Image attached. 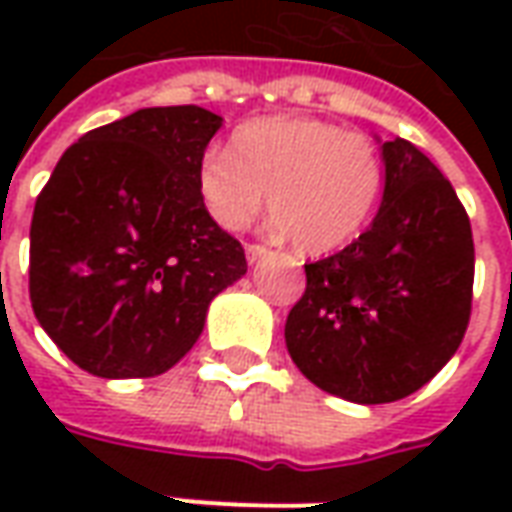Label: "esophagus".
<instances>
[{
	"mask_svg": "<svg viewBox=\"0 0 512 512\" xmlns=\"http://www.w3.org/2000/svg\"><path fill=\"white\" fill-rule=\"evenodd\" d=\"M263 255H266V246L246 244V260H249V263H257Z\"/></svg>",
	"mask_w": 512,
	"mask_h": 512,
	"instance_id": "1",
	"label": "esophagus"
}]
</instances>
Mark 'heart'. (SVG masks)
<instances>
[{"instance_id":"1","label":"heart","mask_w":512,"mask_h":512,"mask_svg":"<svg viewBox=\"0 0 512 512\" xmlns=\"http://www.w3.org/2000/svg\"><path fill=\"white\" fill-rule=\"evenodd\" d=\"M384 183V156L370 136L315 117L249 120L235 128L230 147H205L197 164L202 208L222 230H244L268 191L274 227L307 255L359 238Z\"/></svg>"}]
</instances>
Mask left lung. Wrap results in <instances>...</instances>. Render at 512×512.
<instances>
[{
  "mask_svg": "<svg viewBox=\"0 0 512 512\" xmlns=\"http://www.w3.org/2000/svg\"><path fill=\"white\" fill-rule=\"evenodd\" d=\"M384 200L343 252L307 263L285 343L312 384L351 403L417 392L458 351L472 315L474 241L452 183L417 145H381Z\"/></svg>",
  "mask_w": 512,
  "mask_h": 512,
  "instance_id": "obj_1",
  "label": "left lung"
}]
</instances>
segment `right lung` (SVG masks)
<instances>
[{
	"label": "right lung",
	"instance_id": "add662e5",
	"mask_svg": "<svg viewBox=\"0 0 512 512\" xmlns=\"http://www.w3.org/2000/svg\"><path fill=\"white\" fill-rule=\"evenodd\" d=\"M222 117L153 106L71 145L29 227V301L62 354L98 378H153L189 354L244 246L205 213L197 164Z\"/></svg>",
	"mask_w": 512,
	"mask_h": 512
}]
</instances>
